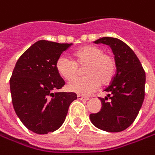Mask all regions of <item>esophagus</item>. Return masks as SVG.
Listing matches in <instances>:
<instances>
[{
	"instance_id": "34e87169",
	"label": "esophagus",
	"mask_w": 155,
	"mask_h": 155,
	"mask_svg": "<svg viewBox=\"0 0 155 155\" xmlns=\"http://www.w3.org/2000/svg\"><path fill=\"white\" fill-rule=\"evenodd\" d=\"M78 100H89L90 98L88 97H84V96H82L80 94L78 95Z\"/></svg>"
}]
</instances>
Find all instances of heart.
Listing matches in <instances>:
<instances>
[{
  "mask_svg": "<svg viewBox=\"0 0 155 155\" xmlns=\"http://www.w3.org/2000/svg\"><path fill=\"white\" fill-rule=\"evenodd\" d=\"M72 59L61 56L56 62L58 74L66 80L73 78L78 71V65L84 66L83 78H74L68 83L67 88L79 94H89L99 86L112 81L116 71V61L112 55L105 54L97 46L87 45L73 54Z\"/></svg>",
  "mask_w": 155,
  "mask_h": 155,
  "instance_id": "b5f03b06",
  "label": "heart"
}]
</instances>
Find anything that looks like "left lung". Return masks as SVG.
Here are the masks:
<instances>
[{"label": "left lung", "instance_id": "obj_1", "mask_svg": "<svg viewBox=\"0 0 155 155\" xmlns=\"http://www.w3.org/2000/svg\"><path fill=\"white\" fill-rule=\"evenodd\" d=\"M94 43H104L111 47L117 72L111 84L104 90L107 95L99 97L101 110L90 114V120L103 131L121 132L133 124L141 108L145 97L146 74L135 53L120 39L102 37Z\"/></svg>", "mask_w": 155, "mask_h": 155}]
</instances>
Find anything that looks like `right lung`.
<instances>
[{
  "label": "right lung",
  "mask_w": 155,
  "mask_h": 155,
  "mask_svg": "<svg viewBox=\"0 0 155 155\" xmlns=\"http://www.w3.org/2000/svg\"><path fill=\"white\" fill-rule=\"evenodd\" d=\"M72 43L40 40L16 62L10 78L13 106L20 120L37 134H47L64 122L74 92H57L65 82L56 69L61 54Z\"/></svg>",
  "instance_id": "add662e5"
}]
</instances>
